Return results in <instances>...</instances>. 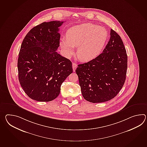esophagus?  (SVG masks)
<instances>
[{
	"label": "esophagus",
	"mask_w": 147,
	"mask_h": 147,
	"mask_svg": "<svg viewBox=\"0 0 147 147\" xmlns=\"http://www.w3.org/2000/svg\"><path fill=\"white\" fill-rule=\"evenodd\" d=\"M77 64L76 63H73V64H72V66H73V72H75V69H76V67H77Z\"/></svg>",
	"instance_id": "1"
}]
</instances>
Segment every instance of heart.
<instances>
[{
    "label": "heart",
    "instance_id": "heart-1",
    "mask_svg": "<svg viewBox=\"0 0 147 147\" xmlns=\"http://www.w3.org/2000/svg\"><path fill=\"white\" fill-rule=\"evenodd\" d=\"M108 32L103 27L90 23L71 27L66 32V37L60 40V46L64 54L70 57L77 47L76 55L82 62H88L100 53L108 38Z\"/></svg>",
    "mask_w": 147,
    "mask_h": 147
}]
</instances>
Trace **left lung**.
<instances>
[{"instance_id": "8db88e82", "label": "left lung", "mask_w": 147, "mask_h": 147, "mask_svg": "<svg viewBox=\"0 0 147 147\" xmlns=\"http://www.w3.org/2000/svg\"><path fill=\"white\" fill-rule=\"evenodd\" d=\"M127 62L123 42L111 29L110 38L101 54L79 64L75 71L84 98L92 103H101L114 98L124 85Z\"/></svg>"}]
</instances>
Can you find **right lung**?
<instances>
[{"mask_svg": "<svg viewBox=\"0 0 147 147\" xmlns=\"http://www.w3.org/2000/svg\"><path fill=\"white\" fill-rule=\"evenodd\" d=\"M64 22H44L27 34L18 59L20 84L30 98L52 101L59 96L62 83L73 72L72 62L56 52L59 27Z\"/></svg>", "mask_w": 147, "mask_h": 147, "instance_id": "add662e5", "label": "right lung"}]
</instances>
